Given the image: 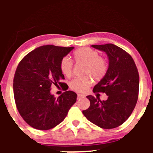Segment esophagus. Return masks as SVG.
Instances as JSON below:
<instances>
[{
  "label": "esophagus",
  "instance_id": "obj_1",
  "mask_svg": "<svg viewBox=\"0 0 153 153\" xmlns=\"http://www.w3.org/2000/svg\"><path fill=\"white\" fill-rule=\"evenodd\" d=\"M84 97H85V96H84V95H82V94H78V99H82V98H84Z\"/></svg>",
  "mask_w": 153,
  "mask_h": 153
}]
</instances>
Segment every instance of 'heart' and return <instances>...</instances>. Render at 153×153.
Masks as SVG:
<instances>
[{"label":"heart","mask_w":153,"mask_h":153,"mask_svg":"<svg viewBox=\"0 0 153 153\" xmlns=\"http://www.w3.org/2000/svg\"><path fill=\"white\" fill-rule=\"evenodd\" d=\"M99 52L88 47H84L75 50L73 59L77 64H83L82 77L75 78L71 80L69 86L73 91L78 93H85L92 84V78L95 81H100L106 76L108 70V60L106 57L99 55ZM61 72L66 77L73 73V62L68 57L61 59Z\"/></svg>","instance_id":"heart-1"}]
</instances>
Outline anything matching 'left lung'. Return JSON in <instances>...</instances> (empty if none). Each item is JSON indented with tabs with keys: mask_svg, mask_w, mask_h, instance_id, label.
I'll return each mask as SVG.
<instances>
[{
	"mask_svg": "<svg viewBox=\"0 0 153 153\" xmlns=\"http://www.w3.org/2000/svg\"><path fill=\"white\" fill-rule=\"evenodd\" d=\"M92 47L106 52L109 59L108 73L93 90L94 93H105L108 99L100 101L93 96H86L90 106L82 114L99 127L114 129L127 121L136 106L140 85L138 70L130 54L117 45Z\"/></svg>",
	"mask_w": 153,
	"mask_h": 153,
	"instance_id": "left-lung-1",
	"label": "left lung"
}]
</instances>
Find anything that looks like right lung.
Here are the masks:
<instances>
[{"label":"right lung","instance_id":"1","mask_svg":"<svg viewBox=\"0 0 153 153\" xmlns=\"http://www.w3.org/2000/svg\"><path fill=\"white\" fill-rule=\"evenodd\" d=\"M74 47L45 45L28 53L19 63L13 78L16 106L24 120L34 129L48 130L64 120L76 102L77 94L62 82L60 61ZM63 87L57 99L50 94L52 85Z\"/></svg>","mask_w":153,"mask_h":153}]
</instances>
